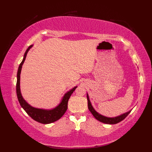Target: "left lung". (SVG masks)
I'll list each match as a JSON object with an SVG mask.
<instances>
[{
    "instance_id": "left-lung-1",
    "label": "left lung",
    "mask_w": 152,
    "mask_h": 152,
    "mask_svg": "<svg viewBox=\"0 0 152 152\" xmlns=\"http://www.w3.org/2000/svg\"><path fill=\"white\" fill-rule=\"evenodd\" d=\"M87 99H88V108L89 110V111L91 112V114H93V115L94 116L95 118L97 119L98 121L104 123V124H116L118 123L121 121L122 120L127 117V116L129 114V113L131 112V111L126 112L125 114H122L121 115L117 116V117L115 118H108L106 117V116H104L102 115H101L100 114H99L98 112H96L95 109L93 108V106L91 104V102L89 101V96L87 94Z\"/></svg>"
}]
</instances>
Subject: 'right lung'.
<instances>
[{
  "mask_svg": "<svg viewBox=\"0 0 152 152\" xmlns=\"http://www.w3.org/2000/svg\"><path fill=\"white\" fill-rule=\"evenodd\" d=\"M33 46L31 45L27 48V50L25 51L24 54L23 59L21 61L18 68V74H17V83H16V93H17L18 99L19 104H20L21 107L24 109V110L27 113V114L30 117L33 119L34 120L37 121L40 124H48L56 121L58 119H59L62 116L64 115V113L66 111L68 108V101L71 95L77 87H74L73 89L68 91L63 97L62 101H61L60 104L58 105L57 107L52 110H44L34 108L33 106L29 105L28 103L25 101L21 95V91H20V74L22 65L23 64L24 61L26 58L28 50Z\"/></svg>",
  "mask_w": 152,
  "mask_h": 152,
  "instance_id": "obj_1",
  "label": "right lung"
}]
</instances>
